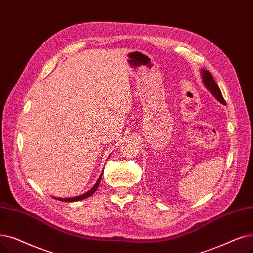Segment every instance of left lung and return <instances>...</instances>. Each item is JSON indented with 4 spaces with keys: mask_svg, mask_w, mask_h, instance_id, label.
I'll return each mask as SVG.
<instances>
[{
    "mask_svg": "<svg viewBox=\"0 0 253 253\" xmlns=\"http://www.w3.org/2000/svg\"><path fill=\"white\" fill-rule=\"evenodd\" d=\"M202 79H203V83L206 85L207 89L211 92V94L216 98V99L219 102H221L222 104H225V101H224L223 97H222L221 91H220V89H219L218 84H216V82L213 78V75L208 70L202 69Z\"/></svg>",
    "mask_w": 253,
    "mask_h": 253,
    "instance_id": "1",
    "label": "left lung"
}]
</instances>
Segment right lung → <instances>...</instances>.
<instances>
[{"mask_svg": "<svg viewBox=\"0 0 253 253\" xmlns=\"http://www.w3.org/2000/svg\"><path fill=\"white\" fill-rule=\"evenodd\" d=\"M101 178H102V173H101V175L99 177V179H98L97 183L94 185V187H93L91 190H89V191L85 192V193H84V194H82V195L74 196V197H65V199H63V197H54V199H56V200H59V201H61V202H78V201L84 200V199H86V197L91 196V195H92V194L97 190L98 186H99V183H100V181H101Z\"/></svg>", "mask_w": 253, "mask_h": 253, "instance_id": "1", "label": "right lung"}]
</instances>
